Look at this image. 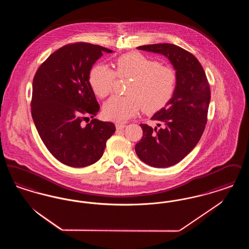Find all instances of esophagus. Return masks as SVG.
Wrapping results in <instances>:
<instances>
[{"label":"esophagus","mask_w":249,"mask_h":249,"mask_svg":"<svg viewBox=\"0 0 249 249\" xmlns=\"http://www.w3.org/2000/svg\"><path fill=\"white\" fill-rule=\"evenodd\" d=\"M125 127H126V125H125V124H122V123H117V124H116L117 130H122V129H124Z\"/></svg>","instance_id":"esophagus-1"}]
</instances>
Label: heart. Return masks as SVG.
<instances>
[{"mask_svg": "<svg viewBox=\"0 0 249 249\" xmlns=\"http://www.w3.org/2000/svg\"><path fill=\"white\" fill-rule=\"evenodd\" d=\"M119 78H131L127 96H113L104 106L107 119L124 122L135 116L142 107L146 113H153L164 107L175 93L177 74L171 67L160 65L138 52L119 57L116 72L104 64H98L89 73V84L95 94L107 97Z\"/></svg>", "mask_w": 249, "mask_h": 249, "instance_id": "b5f03b06", "label": "heart"}]
</instances>
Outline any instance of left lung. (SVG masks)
<instances>
[{
  "mask_svg": "<svg viewBox=\"0 0 249 249\" xmlns=\"http://www.w3.org/2000/svg\"><path fill=\"white\" fill-rule=\"evenodd\" d=\"M137 49L163 55L176 70L175 93L151 118L160 121L161 128L141 124L142 139L135 145L142 162L156 168L170 167L182 160L201 139L211 98L209 84L199 60L183 48L154 44Z\"/></svg>",
  "mask_w": 249,
  "mask_h": 249,
  "instance_id": "8db88e82",
  "label": "left lung"
}]
</instances>
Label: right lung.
Wrapping results in <instances>:
<instances>
[{
  "label": "right lung",
  "instance_id": "1",
  "mask_svg": "<svg viewBox=\"0 0 249 249\" xmlns=\"http://www.w3.org/2000/svg\"><path fill=\"white\" fill-rule=\"evenodd\" d=\"M108 48L89 43L64 46L52 53L36 71L32 117L48 151L65 165H91L104 154L115 132L112 122L94 119L100 110L89 84L92 65Z\"/></svg>",
  "mask_w": 249,
  "mask_h": 249
}]
</instances>
